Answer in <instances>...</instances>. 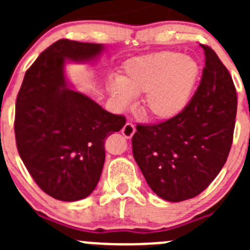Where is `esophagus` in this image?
I'll return each mask as SVG.
<instances>
[{
  "label": "esophagus",
  "mask_w": 250,
  "mask_h": 250,
  "mask_svg": "<svg viewBox=\"0 0 250 250\" xmlns=\"http://www.w3.org/2000/svg\"><path fill=\"white\" fill-rule=\"evenodd\" d=\"M134 133H135V127L133 123L127 122L125 125V127L122 128V134L125 135V138H127V139H130V138L134 135Z\"/></svg>",
  "instance_id": "obj_1"
}]
</instances>
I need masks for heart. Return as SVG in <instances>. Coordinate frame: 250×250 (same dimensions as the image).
I'll return each instance as SVG.
<instances>
[{
    "label": "heart",
    "instance_id": "1",
    "mask_svg": "<svg viewBox=\"0 0 250 250\" xmlns=\"http://www.w3.org/2000/svg\"><path fill=\"white\" fill-rule=\"evenodd\" d=\"M200 76L197 62L174 52L133 58L123 64L116 80L106 82L113 104L125 107L140 95L141 111L148 118L169 121L188 106Z\"/></svg>",
    "mask_w": 250,
    "mask_h": 250
}]
</instances>
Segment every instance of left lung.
<instances>
[{"instance_id":"1","label":"left lung","mask_w":250,"mask_h":250,"mask_svg":"<svg viewBox=\"0 0 250 250\" xmlns=\"http://www.w3.org/2000/svg\"><path fill=\"white\" fill-rule=\"evenodd\" d=\"M206 66L188 106L176 117L138 125L133 156L151 190L169 202L206 190L228 160L232 145L237 94L225 65L203 46Z\"/></svg>"}]
</instances>
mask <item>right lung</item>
<instances>
[{
	"label": "right lung",
	"instance_id": "1",
	"mask_svg": "<svg viewBox=\"0 0 250 250\" xmlns=\"http://www.w3.org/2000/svg\"><path fill=\"white\" fill-rule=\"evenodd\" d=\"M104 50L98 43L59 40L39 55L17 97V147L42 191L74 202L97 188L105 162V138L125 118L103 109L70 88L65 64L90 62Z\"/></svg>",
	"mask_w": 250,
	"mask_h": 250
}]
</instances>
